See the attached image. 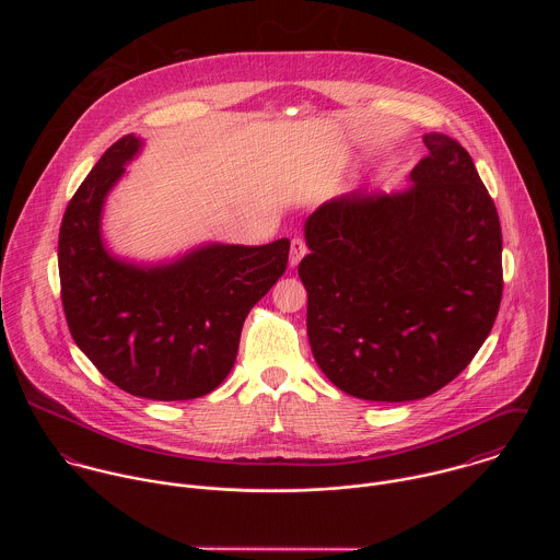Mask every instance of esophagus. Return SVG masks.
I'll return each mask as SVG.
<instances>
[{"mask_svg": "<svg viewBox=\"0 0 560 560\" xmlns=\"http://www.w3.org/2000/svg\"><path fill=\"white\" fill-rule=\"evenodd\" d=\"M306 252H308V247H306V241L302 240V237H295V240L291 241L289 265H291V267H298V265H300V260L306 256Z\"/></svg>", "mask_w": 560, "mask_h": 560, "instance_id": "1", "label": "esophagus"}]
</instances>
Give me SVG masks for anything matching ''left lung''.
Wrapping results in <instances>:
<instances>
[{"label": "left lung", "mask_w": 560, "mask_h": 560, "mask_svg": "<svg viewBox=\"0 0 560 560\" xmlns=\"http://www.w3.org/2000/svg\"><path fill=\"white\" fill-rule=\"evenodd\" d=\"M397 194L358 189L306 220L308 340L325 377L364 400L424 399L489 336L502 300V233L468 151L427 133Z\"/></svg>", "instance_id": "8db88e82"}]
</instances>
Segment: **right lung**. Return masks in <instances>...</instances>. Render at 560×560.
I'll list each match as a JSON object with an SVG mask.
<instances>
[{
    "mask_svg": "<svg viewBox=\"0 0 560 560\" xmlns=\"http://www.w3.org/2000/svg\"><path fill=\"white\" fill-rule=\"evenodd\" d=\"M140 149L133 133L112 144L65 211L62 306L78 347L120 390L142 399H198L231 373L243 320L284 273L291 241L209 243L161 265L116 258L101 237V213Z\"/></svg>",
    "mask_w": 560,
    "mask_h": 560,
    "instance_id": "1",
    "label": "right lung"
}]
</instances>
